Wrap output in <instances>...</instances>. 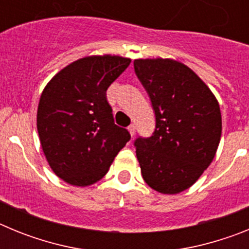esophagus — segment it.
I'll return each mask as SVG.
<instances>
[{
  "label": "esophagus",
  "instance_id": "esophagus-1",
  "mask_svg": "<svg viewBox=\"0 0 249 249\" xmlns=\"http://www.w3.org/2000/svg\"><path fill=\"white\" fill-rule=\"evenodd\" d=\"M128 132H129V135H131V136L135 135V132H136V126H135V124H129V126H128Z\"/></svg>",
  "mask_w": 249,
  "mask_h": 249
}]
</instances>
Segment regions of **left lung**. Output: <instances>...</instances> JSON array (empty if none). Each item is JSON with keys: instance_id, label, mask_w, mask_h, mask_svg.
Segmentation results:
<instances>
[{"instance_id": "1", "label": "left lung", "mask_w": 249, "mask_h": 249, "mask_svg": "<svg viewBox=\"0 0 249 249\" xmlns=\"http://www.w3.org/2000/svg\"><path fill=\"white\" fill-rule=\"evenodd\" d=\"M155 112L151 137L135 140L144 182L164 195L190 188L210 166L222 133L219 105L195 72L173 59H135Z\"/></svg>"}]
</instances>
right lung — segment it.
Instances as JSON below:
<instances>
[{
  "instance_id": "right-lung-1",
  "label": "right lung",
  "mask_w": 249,
  "mask_h": 249,
  "mask_svg": "<svg viewBox=\"0 0 249 249\" xmlns=\"http://www.w3.org/2000/svg\"><path fill=\"white\" fill-rule=\"evenodd\" d=\"M131 63L120 56L85 57L48 82L39 98L37 131L54 173L72 186H89L108 172L131 140L114 124L106 91Z\"/></svg>"
}]
</instances>
